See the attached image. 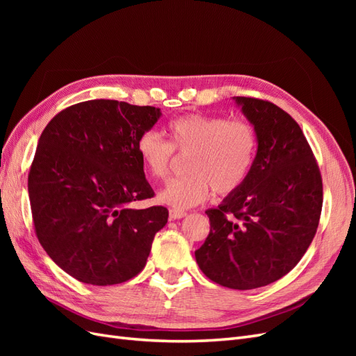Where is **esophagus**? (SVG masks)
Returning a JSON list of instances; mask_svg holds the SVG:
<instances>
[{
	"instance_id": "34e87169",
	"label": "esophagus",
	"mask_w": 356,
	"mask_h": 356,
	"mask_svg": "<svg viewBox=\"0 0 356 356\" xmlns=\"http://www.w3.org/2000/svg\"><path fill=\"white\" fill-rule=\"evenodd\" d=\"M186 215H187L186 211H181V209H169V218H170V220L184 218Z\"/></svg>"
}]
</instances>
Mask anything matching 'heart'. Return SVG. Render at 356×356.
Masks as SVG:
<instances>
[{
  "instance_id": "heart-1",
  "label": "heart",
  "mask_w": 356,
  "mask_h": 356,
  "mask_svg": "<svg viewBox=\"0 0 356 356\" xmlns=\"http://www.w3.org/2000/svg\"><path fill=\"white\" fill-rule=\"evenodd\" d=\"M169 141L156 131L138 136L136 153L148 174L166 179L175 163V152L187 154V177L177 178L160 191V200L177 209H188L208 200L212 191L230 196L251 175L257 157V134L243 118L190 113L166 126Z\"/></svg>"
}]
</instances>
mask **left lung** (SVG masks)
I'll list each match as a JSON object with an SVG mask.
<instances>
[{
	"label": "left lung",
	"instance_id": "left-lung-1",
	"mask_svg": "<svg viewBox=\"0 0 356 356\" xmlns=\"http://www.w3.org/2000/svg\"><path fill=\"white\" fill-rule=\"evenodd\" d=\"M234 99L255 129V163L241 190L207 211L211 230L195 255L212 282L254 289L285 276L307 251L321 218L322 178L293 117L268 101Z\"/></svg>",
	"mask_w": 356,
	"mask_h": 356
}]
</instances>
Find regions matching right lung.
<instances>
[{
  "label": "right lung",
  "mask_w": 356,
  "mask_h": 356,
  "mask_svg": "<svg viewBox=\"0 0 356 356\" xmlns=\"http://www.w3.org/2000/svg\"><path fill=\"white\" fill-rule=\"evenodd\" d=\"M161 115L154 106L93 99L68 106L42 131L28 175L35 234L62 270L90 285H115L143 270L163 207L136 153L138 136Z\"/></svg>",
  "instance_id": "obj_1"
}]
</instances>
